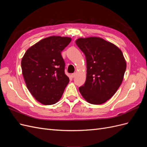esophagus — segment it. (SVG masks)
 Listing matches in <instances>:
<instances>
[{
  "label": "esophagus",
  "mask_w": 147,
  "mask_h": 147,
  "mask_svg": "<svg viewBox=\"0 0 147 147\" xmlns=\"http://www.w3.org/2000/svg\"><path fill=\"white\" fill-rule=\"evenodd\" d=\"M72 75V78H74L75 76H76V73H74V74H72V75Z\"/></svg>",
  "instance_id": "esophagus-1"
}]
</instances>
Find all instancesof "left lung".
Here are the masks:
<instances>
[{"label": "left lung", "mask_w": 147, "mask_h": 147, "mask_svg": "<svg viewBox=\"0 0 147 147\" xmlns=\"http://www.w3.org/2000/svg\"><path fill=\"white\" fill-rule=\"evenodd\" d=\"M77 45L85 55L86 79L79 88L83 98L91 104L105 103L121 85L126 61L120 49L97 37L79 38Z\"/></svg>", "instance_id": "8db88e82"}]
</instances>
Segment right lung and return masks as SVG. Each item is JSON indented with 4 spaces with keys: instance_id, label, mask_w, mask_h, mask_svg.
<instances>
[{
    "instance_id": "obj_1",
    "label": "right lung",
    "mask_w": 147,
    "mask_h": 147,
    "mask_svg": "<svg viewBox=\"0 0 147 147\" xmlns=\"http://www.w3.org/2000/svg\"><path fill=\"white\" fill-rule=\"evenodd\" d=\"M71 40L67 37H47L30 47L22 58L26 86L34 98L43 105L58 102L69 82L61 52Z\"/></svg>"
}]
</instances>
